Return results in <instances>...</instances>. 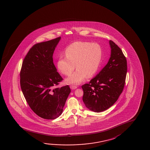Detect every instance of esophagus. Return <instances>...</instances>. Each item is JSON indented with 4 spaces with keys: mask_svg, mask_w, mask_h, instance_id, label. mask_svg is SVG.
Instances as JSON below:
<instances>
[{
    "mask_svg": "<svg viewBox=\"0 0 150 150\" xmlns=\"http://www.w3.org/2000/svg\"><path fill=\"white\" fill-rule=\"evenodd\" d=\"M70 88H71V89H73H73H75L77 88V86H75V85H71V86H70Z\"/></svg>",
    "mask_w": 150,
    "mask_h": 150,
    "instance_id": "esophagus-1",
    "label": "esophagus"
}]
</instances>
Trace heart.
<instances>
[{
    "mask_svg": "<svg viewBox=\"0 0 150 150\" xmlns=\"http://www.w3.org/2000/svg\"><path fill=\"white\" fill-rule=\"evenodd\" d=\"M65 57H59L57 67L59 71L69 76L75 69L73 74L66 79L68 84H79L88 76H93L100 64L103 50L98 43L78 41L69 45L65 51Z\"/></svg>",
    "mask_w": 150,
    "mask_h": 150,
    "instance_id": "1",
    "label": "heart"
}]
</instances>
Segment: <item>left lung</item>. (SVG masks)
<instances>
[{
	"label": "left lung",
	"instance_id": "left-lung-1",
	"mask_svg": "<svg viewBox=\"0 0 150 150\" xmlns=\"http://www.w3.org/2000/svg\"><path fill=\"white\" fill-rule=\"evenodd\" d=\"M109 43L111 54L108 63L89 83L81 86L83 103L95 112L106 110L112 106L122 93L125 84L127 59L117 45L111 40Z\"/></svg>",
	"mask_w": 150,
	"mask_h": 150
}]
</instances>
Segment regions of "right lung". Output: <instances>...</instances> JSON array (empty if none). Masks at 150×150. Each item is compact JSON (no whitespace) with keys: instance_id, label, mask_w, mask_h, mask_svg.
Wrapping results in <instances>:
<instances>
[{"instance_id":"right-lung-1","label":"right lung","mask_w":150,"mask_h":150,"mask_svg":"<svg viewBox=\"0 0 150 150\" xmlns=\"http://www.w3.org/2000/svg\"><path fill=\"white\" fill-rule=\"evenodd\" d=\"M61 37L35 44L28 52L20 71V86L29 106L41 118L55 119L63 112L71 89L55 87L63 80L53 55Z\"/></svg>"}]
</instances>
